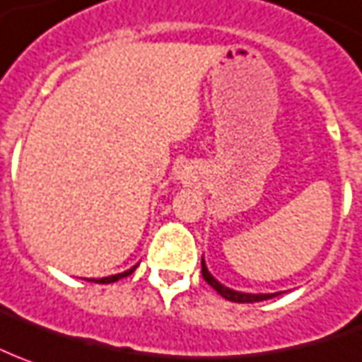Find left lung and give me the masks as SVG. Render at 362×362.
<instances>
[{"label": "left lung", "mask_w": 362, "mask_h": 362, "mask_svg": "<svg viewBox=\"0 0 362 362\" xmlns=\"http://www.w3.org/2000/svg\"><path fill=\"white\" fill-rule=\"evenodd\" d=\"M202 275H204V279H206V284L212 285L214 289L218 291V293L226 297L228 301H233V303H255V301H265V299H272L275 295L279 293H242V291H233L230 287H226L222 285L218 279H214L212 274L208 272V267L204 264V257H202Z\"/></svg>", "instance_id": "8db88e82"}]
</instances>
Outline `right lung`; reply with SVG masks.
<instances>
[{"label":"right lung","mask_w":362,"mask_h":362,"mask_svg":"<svg viewBox=\"0 0 362 362\" xmlns=\"http://www.w3.org/2000/svg\"><path fill=\"white\" fill-rule=\"evenodd\" d=\"M136 269V265L132 267V269H129V272H124V274H117V275H110V277H103V279H95L97 284H112V281H119V279H122V277H127V275H130L132 272Z\"/></svg>","instance_id":"right-lung-1"}]
</instances>
